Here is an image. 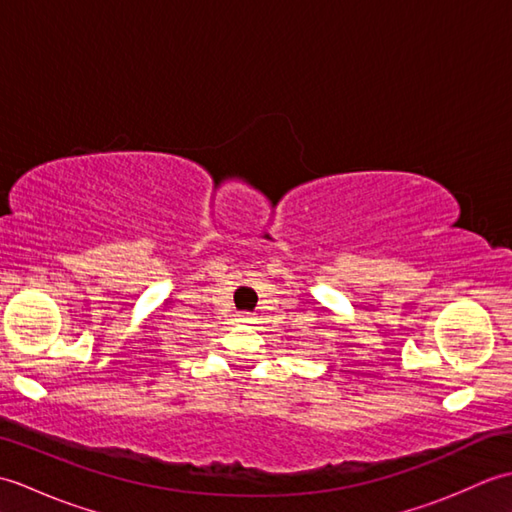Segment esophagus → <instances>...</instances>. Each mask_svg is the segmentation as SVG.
I'll use <instances>...</instances> for the list:
<instances>
[{
  "instance_id": "obj_1",
  "label": "esophagus",
  "mask_w": 512,
  "mask_h": 512,
  "mask_svg": "<svg viewBox=\"0 0 512 512\" xmlns=\"http://www.w3.org/2000/svg\"><path fill=\"white\" fill-rule=\"evenodd\" d=\"M239 321H242V323H253V317H248V314H239Z\"/></svg>"
}]
</instances>
